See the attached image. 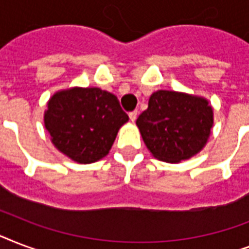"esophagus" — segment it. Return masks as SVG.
<instances>
[{"label": "esophagus", "mask_w": 249, "mask_h": 249, "mask_svg": "<svg viewBox=\"0 0 249 249\" xmlns=\"http://www.w3.org/2000/svg\"><path fill=\"white\" fill-rule=\"evenodd\" d=\"M137 116H138V111H132V112H129V119H130V121H134L137 120Z\"/></svg>", "instance_id": "obj_1"}]
</instances>
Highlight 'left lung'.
<instances>
[{
	"instance_id": "8db88e82",
	"label": "left lung",
	"mask_w": 249,
	"mask_h": 249,
	"mask_svg": "<svg viewBox=\"0 0 249 249\" xmlns=\"http://www.w3.org/2000/svg\"><path fill=\"white\" fill-rule=\"evenodd\" d=\"M144 143L152 155L178 163L204 147L213 125V109L204 98L159 90L148 108L137 119Z\"/></svg>"
}]
</instances>
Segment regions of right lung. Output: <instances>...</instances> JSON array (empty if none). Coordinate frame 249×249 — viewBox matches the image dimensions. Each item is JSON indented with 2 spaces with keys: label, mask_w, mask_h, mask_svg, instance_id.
Wrapping results in <instances>:
<instances>
[{
  "label": "right lung",
  "mask_w": 249,
  "mask_h": 249,
  "mask_svg": "<svg viewBox=\"0 0 249 249\" xmlns=\"http://www.w3.org/2000/svg\"><path fill=\"white\" fill-rule=\"evenodd\" d=\"M44 119L54 146L80 164L105 158L129 120L119 99L99 88L58 91L50 98Z\"/></svg>",
  "instance_id": "add662e5"
}]
</instances>
